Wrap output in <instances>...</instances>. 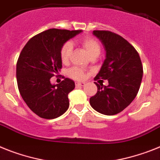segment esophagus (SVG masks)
Instances as JSON below:
<instances>
[{"instance_id": "esophagus-1", "label": "esophagus", "mask_w": 160, "mask_h": 160, "mask_svg": "<svg viewBox=\"0 0 160 160\" xmlns=\"http://www.w3.org/2000/svg\"><path fill=\"white\" fill-rule=\"evenodd\" d=\"M75 85L77 86V87H83V86H85V82H76Z\"/></svg>"}]
</instances>
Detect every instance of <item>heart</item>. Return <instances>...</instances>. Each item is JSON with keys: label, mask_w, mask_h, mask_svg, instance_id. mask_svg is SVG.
Masks as SVG:
<instances>
[{"label": "heart", "mask_w": 160, "mask_h": 160, "mask_svg": "<svg viewBox=\"0 0 160 160\" xmlns=\"http://www.w3.org/2000/svg\"><path fill=\"white\" fill-rule=\"evenodd\" d=\"M78 43L87 52V53L89 54L91 58L97 57L100 54L101 45L99 43V41L95 38L87 36V37L79 39ZM71 53H72V44L70 42H66L61 46V49H60V58H61L62 63H68V61H69V58H70ZM68 75L74 79L81 80L85 78V72L81 68L74 66L69 69Z\"/></svg>", "instance_id": "heart-1"}]
</instances>
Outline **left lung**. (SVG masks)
Masks as SVG:
<instances>
[{
	"label": "left lung",
	"instance_id": "8db88e82",
	"mask_svg": "<svg viewBox=\"0 0 160 160\" xmlns=\"http://www.w3.org/2000/svg\"><path fill=\"white\" fill-rule=\"evenodd\" d=\"M104 45L106 59L95 78L108 79V86L98 84L97 93L90 99L95 111L108 116L122 112L134 99L142 78V64L133 46L121 35L109 31H94Z\"/></svg>",
	"mask_w": 160,
	"mask_h": 160
}]
</instances>
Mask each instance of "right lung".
<instances>
[{"instance_id":"obj_1","label":"right lung","mask_w":160,"mask_h":160,"mask_svg":"<svg viewBox=\"0 0 160 160\" xmlns=\"http://www.w3.org/2000/svg\"><path fill=\"white\" fill-rule=\"evenodd\" d=\"M81 30L49 29L29 39L17 61L18 87L23 100L31 111L44 119H54L69 108L68 95L74 82L64 80L52 85L50 79L62 68L60 58L61 46Z\"/></svg>"}]
</instances>
